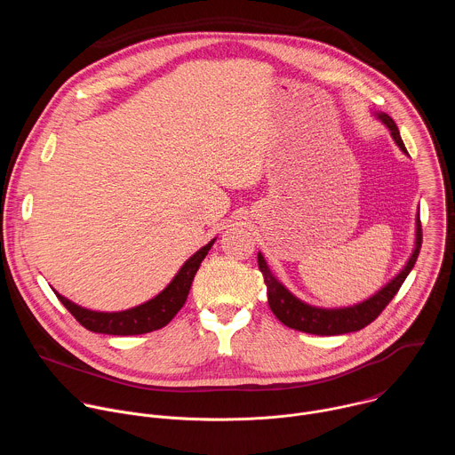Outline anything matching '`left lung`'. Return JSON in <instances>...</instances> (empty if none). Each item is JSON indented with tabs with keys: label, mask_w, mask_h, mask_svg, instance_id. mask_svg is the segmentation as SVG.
<instances>
[{
	"label": "left lung",
	"mask_w": 455,
	"mask_h": 455,
	"mask_svg": "<svg viewBox=\"0 0 455 455\" xmlns=\"http://www.w3.org/2000/svg\"><path fill=\"white\" fill-rule=\"evenodd\" d=\"M385 125L388 132H391L395 142L398 144V148L405 153V144L400 137L398 125L395 124V120L385 115V113H378L376 115ZM421 221L419 216L416 220V248L411 255V259L407 261L405 268L391 281L388 284H385L378 293H374L372 297H369L367 300L349 306V307H316V306H309L302 300H299L293 293H290L270 272L265 257L261 255V251L257 253V263H259V270H261L263 277H265V284L268 290V304L270 309L274 311V315L284 323V326L297 330V331H304L309 335H322V337H331V335H344V333H353V331H360L369 323L378 318V315L385 309V306L395 299V295L398 293V290L402 288L403 281L407 279V275L411 274V270L416 265V259L419 255V248H421Z\"/></svg>",
	"instance_id": "left-lung-1"
}]
</instances>
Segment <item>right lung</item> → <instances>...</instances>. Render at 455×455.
Instances as JSON below:
<instances>
[{"label":"right lung","mask_w":455,"mask_h":455,"mask_svg":"<svg viewBox=\"0 0 455 455\" xmlns=\"http://www.w3.org/2000/svg\"><path fill=\"white\" fill-rule=\"evenodd\" d=\"M214 241L216 239H212L209 244H205L204 248H200L196 253H194L188 261H185V265L180 268L176 277L169 283V286L160 295H156L155 299L137 307L116 311V313L92 311L74 304L68 299H64L57 291L55 295L60 300V304L76 316V320L81 323V326H84L93 333L125 337V335H144L149 331H156L167 326L185 304L194 275H196L202 261L209 253Z\"/></svg>","instance_id":"obj_1"}]
</instances>
